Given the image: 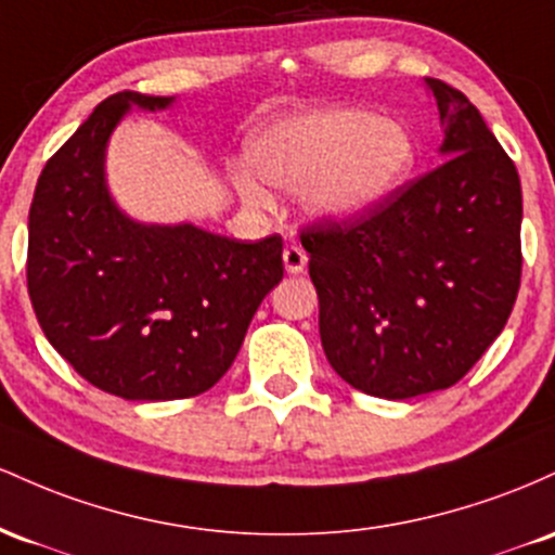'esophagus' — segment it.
<instances>
[{
  "label": "esophagus",
  "mask_w": 555,
  "mask_h": 555,
  "mask_svg": "<svg viewBox=\"0 0 555 555\" xmlns=\"http://www.w3.org/2000/svg\"><path fill=\"white\" fill-rule=\"evenodd\" d=\"M307 251H304L301 246L296 244H288L283 251V261H285V270L291 272V275H298V272H304V267H307Z\"/></svg>",
  "instance_id": "esophagus-1"
}]
</instances>
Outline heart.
<instances>
[{"mask_svg":"<svg viewBox=\"0 0 555 555\" xmlns=\"http://www.w3.org/2000/svg\"><path fill=\"white\" fill-rule=\"evenodd\" d=\"M416 146L403 122L364 109H330L288 117L259 130L248 165L278 189H304V204L322 220H357L406 183ZM248 202L267 204V191L248 170L235 172Z\"/></svg>","mask_w":555,"mask_h":555,"instance_id":"obj_1","label":"heart"}]
</instances>
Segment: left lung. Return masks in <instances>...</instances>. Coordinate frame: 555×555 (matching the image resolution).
I'll return each instance as SVG.
<instances>
[{"label": "left lung", "mask_w": 555, "mask_h": 555, "mask_svg": "<svg viewBox=\"0 0 555 555\" xmlns=\"http://www.w3.org/2000/svg\"><path fill=\"white\" fill-rule=\"evenodd\" d=\"M425 83L448 159L370 215L298 233L330 366L390 401L456 385L501 335L521 283L519 172L462 91Z\"/></svg>", "instance_id": "8db88e82"}]
</instances>
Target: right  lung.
<instances>
[{
  "label": "right lung",
  "mask_w": 555,
  "mask_h": 555,
  "mask_svg": "<svg viewBox=\"0 0 555 555\" xmlns=\"http://www.w3.org/2000/svg\"><path fill=\"white\" fill-rule=\"evenodd\" d=\"M104 99L41 170L28 215V296L57 353L104 393L176 401L209 390L238 357L261 298L283 280V238L235 241L128 220L104 185V146L128 104Z\"/></svg>",
  "instance_id": "right-lung-1"
}]
</instances>
